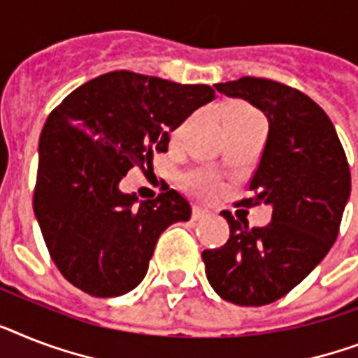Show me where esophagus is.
<instances>
[{
  "instance_id": "1",
  "label": "esophagus",
  "mask_w": 358,
  "mask_h": 358,
  "mask_svg": "<svg viewBox=\"0 0 358 358\" xmlns=\"http://www.w3.org/2000/svg\"><path fill=\"white\" fill-rule=\"evenodd\" d=\"M209 215H211V211H209L208 208H202V206H194L193 208V219L194 220L206 219V217H209Z\"/></svg>"
}]
</instances>
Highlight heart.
<instances>
[{
	"mask_svg": "<svg viewBox=\"0 0 358 358\" xmlns=\"http://www.w3.org/2000/svg\"><path fill=\"white\" fill-rule=\"evenodd\" d=\"M263 119L259 115V112H255L252 106L245 103H234L226 106L224 110V123L226 127H231V124L237 123H246V121H259ZM189 184L193 187L194 193L202 194V196H208V194H213L217 191V182H215L209 174H199V176H193L189 180Z\"/></svg>",
	"mask_w": 358,
	"mask_h": 358,
	"instance_id": "1",
	"label": "heart"
}]
</instances>
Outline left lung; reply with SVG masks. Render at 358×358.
<instances>
[{
  "instance_id": "1",
  "label": "left lung",
  "mask_w": 358,
  "mask_h": 358,
  "mask_svg": "<svg viewBox=\"0 0 358 358\" xmlns=\"http://www.w3.org/2000/svg\"><path fill=\"white\" fill-rule=\"evenodd\" d=\"M215 88L254 104L268 119V138L250 180L252 199L272 206V220L248 228L229 211L224 246L204 250L206 275L235 305L272 303L307 278L338 235L351 193L348 158L327 113L300 90L270 78L243 77Z\"/></svg>"
}]
</instances>
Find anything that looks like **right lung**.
Segmentation results:
<instances>
[{"label": "right lung", "mask_w": 358, "mask_h": 358, "mask_svg": "<svg viewBox=\"0 0 358 358\" xmlns=\"http://www.w3.org/2000/svg\"><path fill=\"white\" fill-rule=\"evenodd\" d=\"M215 99L208 84L110 71L73 90L43 124L34 215L60 274L95 298L136 289L159 235L189 220L174 189L138 202L119 189L132 167L167 152L169 130Z\"/></svg>", "instance_id": "1"}]
</instances>
